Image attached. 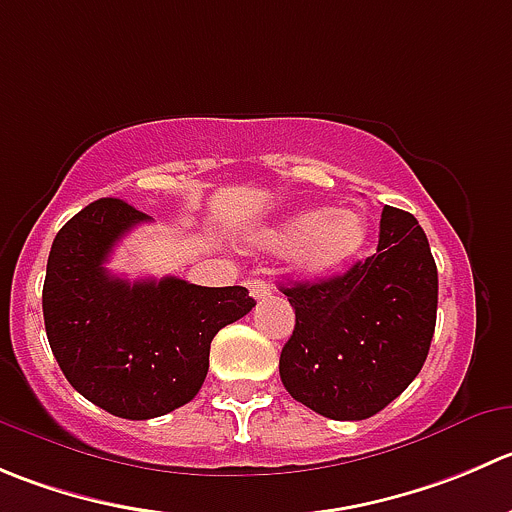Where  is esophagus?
<instances>
[{
    "mask_svg": "<svg viewBox=\"0 0 512 512\" xmlns=\"http://www.w3.org/2000/svg\"><path fill=\"white\" fill-rule=\"evenodd\" d=\"M247 287H250V295L255 297V300H265V297L272 295V287L262 280H250Z\"/></svg>",
    "mask_w": 512,
    "mask_h": 512,
    "instance_id": "34e87169",
    "label": "esophagus"
}]
</instances>
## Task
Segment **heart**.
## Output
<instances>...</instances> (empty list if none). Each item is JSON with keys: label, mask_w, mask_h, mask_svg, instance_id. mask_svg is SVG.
Here are the masks:
<instances>
[{"label": "heart", "mask_w": 512, "mask_h": 512, "mask_svg": "<svg viewBox=\"0 0 512 512\" xmlns=\"http://www.w3.org/2000/svg\"><path fill=\"white\" fill-rule=\"evenodd\" d=\"M370 225L355 207L297 210L257 235L265 250L287 247V260L300 275L325 277L340 272L365 250Z\"/></svg>", "instance_id": "heart-1"}]
</instances>
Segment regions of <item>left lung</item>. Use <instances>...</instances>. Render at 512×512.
<instances>
[{
    "mask_svg": "<svg viewBox=\"0 0 512 512\" xmlns=\"http://www.w3.org/2000/svg\"><path fill=\"white\" fill-rule=\"evenodd\" d=\"M295 330L280 355L287 393L330 420H365L423 370L438 267L410 212L385 207L377 252L345 275L282 287Z\"/></svg>",
    "mask_w": 512,
    "mask_h": 512,
    "instance_id": "left-lung-1",
    "label": "left lung"
}]
</instances>
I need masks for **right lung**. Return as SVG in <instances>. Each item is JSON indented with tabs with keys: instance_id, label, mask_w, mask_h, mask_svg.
<instances>
[{
	"instance_id": "obj_1",
	"label": "right lung",
	"mask_w": 512,
	"mask_h": 512,
	"mask_svg": "<svg viewBox=\"0 0 512 512\" xmlns=\"http://www.w3.org/2000/svg\"><path fill=\"white\" fill-rule=\"evenodd\" d=\"M150 217L102 197L52 242L42 290L47 340L79 395L127 420L172 413L200 393L210 342L255 307L245 287H202L180 277L137 280L104 262Z\"/></svg>"
}]
</instances>
